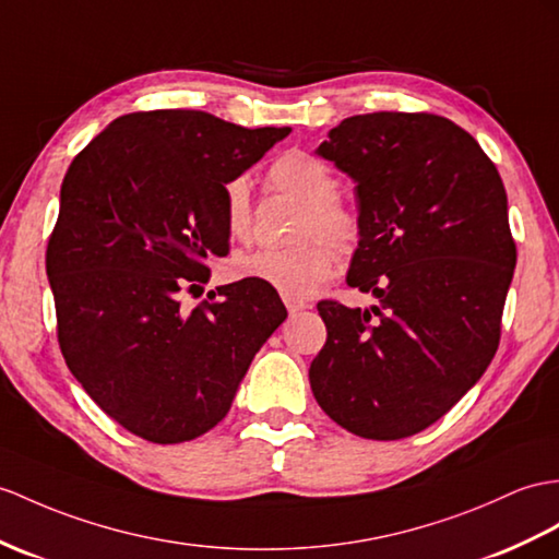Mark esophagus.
<instances>
[{
    "instance_id": "1",
    "label": "esophagus",
    "mask_w": 559,
    "mask_h": 559,
    "mask_svg": "<svg viewBox=\"0 0 559 559\" xmlns=\"http://www.w3.org/2000/svg\"><path fill=\"white\" fill-rule=\"evenodd\" d=\"M284 306H287L289 316H296L298 310H306V308H310V304H308V301H301V298H289V296H284Z\"/></svg>"
}]
</instances>
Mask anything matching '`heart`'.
I'll list each match as a JSON object with an SVG mask.
<instances>
[{
  "mask_svg": "<svg viewBox=\"0 0 559 559\" xmlns=\"http://www.w3.org/2000/svg\"><path fill=\"white\" fill-rule=\"evenodd\" d=\"M270 182L280 192L301 201L306 211L298 221L296 247L261 249L237 255L235 275L255 280L282 296L306 298L316 294L332 277L336 253H348L360 239V221L356 211L338 199V180L330 163L306 152H287L270 166ZM223 223L227 235L247 241L253 233L251 185L243 175L233 177L223 187ZM330 240L333 246L319 239Z\"/></svg>",
  "mask_w": 559,
  "mask_h": 559,
  "instance_id": "obj_1",
  "label": "heart"
}]
</instances>
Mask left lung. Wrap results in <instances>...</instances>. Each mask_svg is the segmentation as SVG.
Wrapping results in <instances>:
<instances>
[{"instance_id": "1", "label": "left lung", "mask_w": 559, "mask_h": 559, "mask_svg": "<svg viewBox=\"0 0 559 559\" xmlns=\"http://www.w3.org/2000/svg\"><path fill=\"white\" fill-rule=\"evenodd\" d=\"M318 154L356 180L360 241L346 282L379 304H318L326 342L310 389L356 437H413L498 350L516 263L506 187L472 134L433 114L350 116Z\"/></svg>"}]
</instances>
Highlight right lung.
Returning a JSON list of instances; mask_svg holds the SVG:
<instances>
[{
  "label": "right lung",
  "instance_id": "obj_1",
  "mask_svg": "<svg viewBox=\"0 0 559 559\" xmlns=\"http://www.w3.org/2000/svg\"><path fill=\"white\" fill-rule=\"evenodd\" d=\"M206 111L116 118L61 185L47 243L57 336L90 399L134 437L192 441L221 421L287 308L255 280L182 308L227 255L223 187L287 138ZM221 295V299H215Z\"/></svg>",
  "mask_w": 559,
  "mask_h": 559
}]
</instances>
